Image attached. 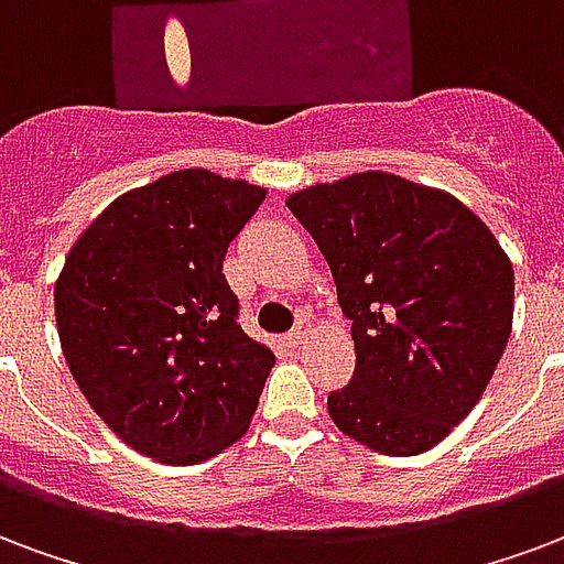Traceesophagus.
Segmentation results:
<instances>
[{"mask_svg":"<svg viewBox=\"0 0 564 564\" xmlns=\"http://www.w3.org/2000/svg\"><path fill=\"white\" fill-rule=\"evenodd\" d=\"M311 330H313V322L307 319V316H301L299 322H295V328L290 330V346H295V349H301L304 343H307V337H311Z\"/></svg>","mask_w":564,"mask_h":564,"instance_id":"34e87169","label":"esophagus"}]
</instances>
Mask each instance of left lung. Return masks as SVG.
Returning a JSON list of instances; mask_svg holds the SVG:
<instances>
[{
    "instance_id": "obj_1",
    "label": "left lung",
    "mask_w": 564,
    "mask_h": 564,
    "mask_svg": "<svg viewBox=\"0 0 564 564\" xmlns=\"http://www.w3.org/2000/svg\"><path fill=\"white\" fill-rule=\"evenodd\" d=\"M351 319L355 376L328 397L381 455L441 444L482 399L511 334L514 272L479 215L441 188L364 171L286 197Z\"/></svg>"
}]
</instances>
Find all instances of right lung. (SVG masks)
<instances>
[{
	"instance_id": "add662e5",
	"label": "right lung",
	"mask_w": 564,
	"mask_h": 564,
	"mask_svg": "<svg viewBox=\"0 0 564 564\" xmlns=\"http://www.w3.org/2000/svg\"><path fill=\"white\" fill-rule=\"evenodd\" d=\"M265 200L186 167L111 200L55 281L73 381L111 432L162 464L213 458L248 432L274 367L236 322L227 245Z\"/></svg>"
}]
</instances>
